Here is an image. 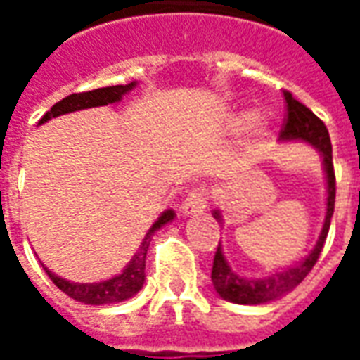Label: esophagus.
<instances>
[{"instance_id":"obj_1","label":"esophagus","mask_w":360,"mask_h":360,"mask_svg":"<svg viewBox=\"0 0 360 360\" xmlns=\"http://www.w3.org/2000/svg\"><path fill=\"white\" fill-rule=\"evenodd\" d=\"M206 206H208V200H206V195H204V188H196L183 200L181 214L183 216H196V214L206 210Z\"/></svg>"}]
</instances>
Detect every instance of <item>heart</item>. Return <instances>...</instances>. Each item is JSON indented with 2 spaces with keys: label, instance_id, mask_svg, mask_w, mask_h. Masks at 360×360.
I'll use <instances>...</instances> for the list:
<instances>
[{
  "label": "heart",
  "instance_id": "heart-1",
  "mask_svg": "<svg viewBox=\"0 0 360 360\" xmlns=\"http://www.w3.org/2000/svg\"><path fill=\"white\" fill-rule=\"evenodd\" d=\"M233 121L239 129L255 125V123H257L258 127H266L270 123V115H257V113H252V111H243V113H239Z\"/></svg>",
  "mask_w": 360,
  "mask_h": 360
}]
</instances>
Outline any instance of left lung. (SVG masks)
Wrapping results in <instances>:
<instances>
[{"instance_id": "1", "label": "left lung", "mask_w": 360, "mask_h": 360, "mask_svg": "<svg viewBox=\"0 0 360 360\" xmlns=\"http://www.w3.org/2000/svg\"><path fill=\"white\" fill-rule=\"evenodd\" d=\"M287 102V123L285 129L279 134L281 142H304L310 144L316 150L322 160V169H324L326 179V216L318 241L314 249L310 250L301 262L289 266L281 271H271L264 278H245L239 276L237 271L229 266L221 247V241L214 257V266H212V283L216 293L235 304H264V302L276 301L279 297H283L289 291H293L295 287L307 278V274L312 270V266L316 264L318 257L322 252L328 229L332 224L333 204H335V175H333V162H332V142H330V133L326 125L312 111L297 102L293 96L285 92ZM212 216L218 219L219 224H224L221 212L216 208L212 210Z\"/></svg>"}]
</instances>
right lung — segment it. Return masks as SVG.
Listing matches in <instances>:
<instances>
[{
	"mask_svg": "<svg viewBox=\"0 0 360 360\" xmlns=\"http://www.w3.org/2000/svg\"><path fill=\"white\" fill-rule=\"evenodd\" d=\"M139 82L133 81L129 84H117V86H105V89H96L90 92H81V94H71L58 102L50 111H46L38 125H44L51 119L65 115V113H73V111L90 110V108H100V105H108V103H117L123 100V96L129 94L131 90L136 89ZM175 219V210L167 208L160 214V218L150 226V229L144 235V239L139 245V249L133 255V258L125 264V268L119 271L117 276L110 279H102V281H94V283H79V281H69V279L61 278L58 274H53L44 266L46 274L56 285L67 293L75 301H81L84 304H117L127 299H131L139 293L144 285L146 279V250L150 247V241L156 233L158 229L167 226L169 221Z\"/></svg>",
	"mask_w": 360,
	"mask_h": 360,
	"instance_id": "obj_1",
	"label": "right lung"
}]
</instances>
